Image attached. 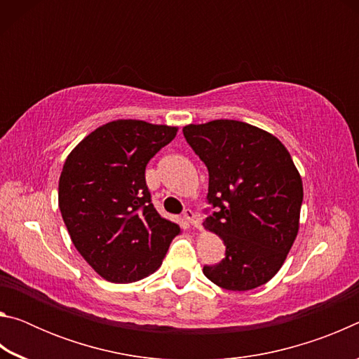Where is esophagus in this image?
<instances>
[{"label": "esophagus", "mask_w": 359, "mask_h": 359, "mask_svg": "<svg viewBox=\"0 0 359 359\" xmlns=\"http://www.w3.org/2000/svg\"><path fill=\"white\" fill-rule=\"evenodd\" d=\"M184 218L185 220L190 223V224H193V226H199V224H201V220H199V217L194 214V212L191 210V209H187L185 212H184Z\"/></svg>", "instance_id": "34e87169"}]
</instances>
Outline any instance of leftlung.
I'll list each match as a JSON object with an SVG mask.
<instances>
[{
  "label": "left lung",
  "instance_id": "8db88e82",
  "mask_svg": "<svg viewBox=\"0 0 359 359\" xmlns=\"http://www.w3.org/2000/svg\"><path fill=\"white\" fill-rule=\"evenodd\" d=\"M184 136L209 171L204 228L226 245L204 276L229 291L264 285L299 229L302 180L291 155L276 136L238 120L188 125Z\"/></svg>",
  "mask_w": 359,
  "mask_h": 359
}]
</instances>
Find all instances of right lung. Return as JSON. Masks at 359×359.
<instances>
[{
    "instance_id": "right-lung-1",
    "label": "right lung",
    "mask_w": 359,
    "mask_h": 359,
    "mask_svg": "<svg viewBox=\"0 0 359 359\" xmlns=\"http://www.w3.org/2000/svg\"><path fill=\"white\" fill-rule=\"evenodd\" d=\"M177 128L115 120L96 128L66 158L58 205L71 241L98 274L130 283L151 274L180 233L158 214L145 166Z\"/></svg>"
}]
</instances>
